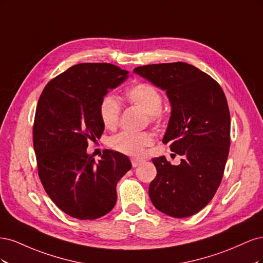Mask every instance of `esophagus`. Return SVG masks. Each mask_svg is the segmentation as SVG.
Returning a JSON list of instances; mask_svg holds the SVG:
<instances>
[{
	"label": "esophagus",
	"instance_id": "esophagus-1",
	"mask_svg": "<svg viewBox=\"0 0 263 263\" xmlns=\"http://www.w3.org/2000/svg\"><path fill=\"white\" fill-rule=\"evenodd\" d=\"M142 162V160H139V159H135V158H133L132 159V165L134 166V168H136V166H138V165H140Z\"/></svg>",
	"mask_w": 263,
	"mask_h": 263
}]
</instances>
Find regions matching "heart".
Listing matches in <instances>:
<instances>
[{
    "mask_svg": "<svg viewBox=\"0 0 263 263\" xmlns=\"http://www.w3.org/2000/svg\"><path fill=\"white\" fill-rule=\"evenodd\" d=\"M126 99L132 105L148 114L151 122L161 121L164 116V110L161 106V93L153 84L141 82L133 85L126 92ZM99 113L103 126L107 129H114L121 116V104L113 95H107L101 102ZM153 144V134L147 132L139 134L123 132L109 141L113 149L130 157H140L144 154L145 148Z\"/></svg>",
    "mask_w": 263,
    "mask_h": 263,
    "instance_id": "obj_1",
    "label": "heart"
}]
</instances>
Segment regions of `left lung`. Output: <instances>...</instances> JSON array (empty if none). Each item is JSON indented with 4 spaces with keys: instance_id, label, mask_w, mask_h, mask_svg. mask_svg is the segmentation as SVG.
I'll return each mask as SVG.
<instances>
[{
    "instance_id": "8db88e82",
    "label": "left lung",
    "mask_w": 263,
    "mask_h": 263,
    "mask_svg": "<svg viewBox=\"0 0 263 263\" xmlns=\"http://www.w3.org/2000/svg\"><path fill=\"white\" fill-rule=\"evenodd\" d=\"M134 72L165 91L171 116L163 144L183 158L172 165L154 158L157 177L149 185L155 208L183 218L208 205L220 184L230 145V115L220 85L185 62L137 67Z\"/></svg>"
}]
</instances>
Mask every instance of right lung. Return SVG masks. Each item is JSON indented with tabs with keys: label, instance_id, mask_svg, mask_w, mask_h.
Returning a JSON list of instances; mask_svg holds the SVG:
<instances>
[{
	"label": "right lung",
	"instance_id": "obj_1",
	"mask_svg": "<svg viewBox=\"0 0 263 263\" xmlns=\"http://www.w3.org/2000/svg\"><path fill=\"white\" fill-rule=\"evenodd\" d=\"M128 72L110 63H79L47 83L38 100L33 141L47 194L69 216L97 219L112 211L117 182L132 169L128 157L105 150L95 162L86 153L100 139L99 108Z\"/></svg>",
	"mask_w": 263,
	"mask_h": 263
}]
</instances>
